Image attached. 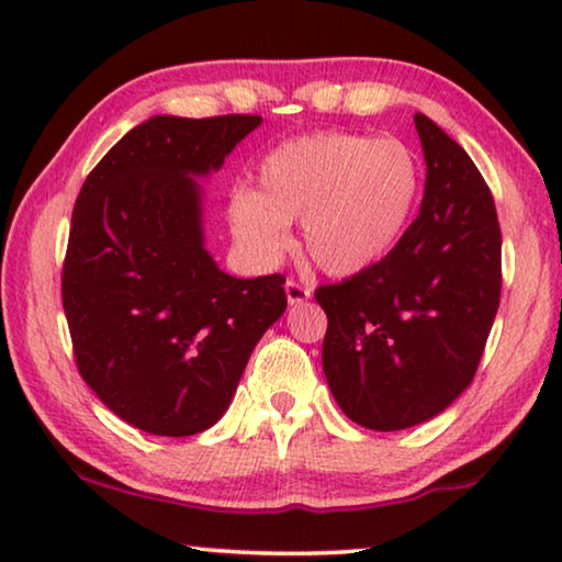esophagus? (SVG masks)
Segmentation results:
<instances>
[{"label":"esophagus","mask_w":562,"mask_h":562,"mask_svg":"<svg viewBox=\"0 0 562 562\" xmlns=\"http://www.w3.org/2000/svg\"><path fill=\"white\" fill-rule=\"evenodd\" d=\"M284 295H288V303L290 305H300V303H307L313 292H310V288H307V284H303V282L288 280V282H284Z\"/></svg>","instance_id":"esophagus-1"}]
</instances>
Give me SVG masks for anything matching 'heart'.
Masks as SVG:
<instances>
[{
  "mask_svg": "<svg viewBox=\"0 0 562 562\" xmlns=\"http://www.w3.org/2000/svg\"><path fill=\"white\" fill-rule=\"evenodd\" d=\"M422 183V161L404 140L313 133L262 158L257 191H234L229 229L259 262H278L292 245L288 224L303 222L307 257L323 272L348 278L398 245Z\"/></svg>",
  "mask_w": 562,
  "mask_h": 562,
  "instance_id": "1",
  "label": "heart"
}]
</instances>
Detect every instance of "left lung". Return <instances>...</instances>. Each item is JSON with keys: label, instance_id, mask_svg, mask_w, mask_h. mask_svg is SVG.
I'll use <instances>...</instances> for the list:
<instances>
[{"label": "left lung", "instance_id": "1", "mask_svg": "<svg viewBox=\"0 0 562 562\" xmlns=\"http://www.w3.org/2000/svg\"><path fill=\"white\" fill-rule=\"evenodd\" d=\"M426 187L391 252L315 300L328 315L323 371L350 422L398 431L441 414L487 346L502 290L495 199L467 150L414 115Z\"/></svg>", "mask_w": 562, "mask_h": 562}]
</instances>
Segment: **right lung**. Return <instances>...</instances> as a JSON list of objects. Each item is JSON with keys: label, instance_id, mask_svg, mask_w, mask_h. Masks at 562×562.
<instances>
[{"label": "right lung", "instance_id": "obj_1", "mask_svg": "<svg viewBox=\"0 0 562 562\" xmlns=\"http://www.w3.org/2000/svg\"><path fill=\"white\" fill-rule=\"evenodd\" d=\"M259 115H154L82 183L63 265L75 363L115 416L191 437L227 412L257 340L288 307L282 274L239 280L204 247L201 187Z\"/></svg>", "mask_w": 562, "mask_h": 562}]
</instances>
